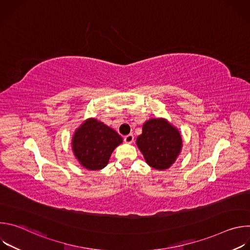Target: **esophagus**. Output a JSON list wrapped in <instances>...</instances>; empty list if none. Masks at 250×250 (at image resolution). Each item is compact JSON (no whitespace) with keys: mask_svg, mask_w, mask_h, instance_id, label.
I'll use <instances>...</instances> for the list:
<instances>
[{"mask_svg":"<svg viewBox=\"0 0 250 250\" xmlns=\"http://www.w3.org/2000/svg\"><path fill=\"white\" fill-rule=\"evenodd\" d=\"M133 139H134V137H133V135L131 133H129V134H127V135H125L124 137V140H125V144H132Z\"/></svg>","mask_w":250,"mask_h":250,"instance_id":"obj_1","label":"esophagus"}]
</instances>
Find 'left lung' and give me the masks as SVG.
Listing matches in <instances>:
<instances>
[{
    "instance_id": "8db88e82",
    "label": "left lung",
    "mask_w": 250,
    "mask_h": 250,
    "mask_svg": "<svg viewBox=\"0 0 250 250\" xmlns=\"http://www.w3.org/2000/svg\"><path fill=\"white\" fill-rule=\"evenodd\" d=\"M136 145L149 166L163 170L169 168L180 153L182 138L167 121L151 119L142 126Z\"/></svg>"
}]
</instances>
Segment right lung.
<instances>
[{"mask_svg":"<svg viewBox=\"0 0 250 250\" xmlns=\"http://www.w3.org/2000/svg\"><path fill=\"white\" fill-rule=\"evenodd\" d=\"M122 141V136L116 130L90 119L76 130L72 147L82 166L88 170H100L108 164L112 152Z\"/></svg>","mask_w":250,"mask_h":250,"instance_id":"add662e5","label":"right lung"}]
</instances>
